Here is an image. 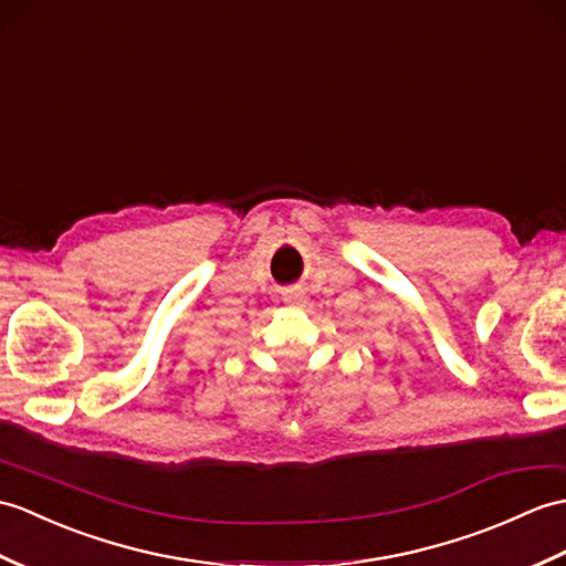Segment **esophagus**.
I'll list each match as a JSON object with an SVG mask.
<instances>
[{"label": "esophagus", "instance_id": "34e87169", "mask_svg": "<svg viewBox=\"0 0 566 566\" xmlns=\"http://www.w3.org/2000/svg\"><path fill=\"white\" fill-rule=\"evenodd\" d=\"M284 301H286V304H292V306H304V294H301V292H289L286 296H284Z\"/></svg>", "mask_w": 566, "mask_h": 566}]
</instances>
